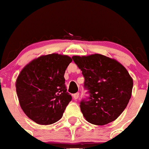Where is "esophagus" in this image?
Instances as JSON below:
<instances>
[{
	"instance_id": "obj_1",
	"label": "esophagus",
	"mask_w": 149,
	"mask_h": 149,
	"mask_svg": "<svg viewBox=\"0 0 149 149\" xmlns=\"http://www.w3.org/2000/svg\"><path fill=\"white\" fill-rule=\"evenodd\" d=\"M79 93H76L74 94L73 95V98L74 100H77V99H79Z\"/></svg>"
}]
</instances>
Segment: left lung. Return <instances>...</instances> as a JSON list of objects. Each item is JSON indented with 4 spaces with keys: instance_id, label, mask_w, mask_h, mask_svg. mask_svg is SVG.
Wrapping results in <instances>:
<instances>
[{
    "instance_id": "left-lung-1",
    "label": "left lung",
    "mask_w": 149,
    "mask_h": 149,
    "mask_svg": "<svg viewBox=\"0 0 149 149\" xmlns=\"http://www.w3.org/2000/svg\"><path fill=\"white\" fill-rule=\"evenodd\" d=\"M82 71L84 86L89 93L80 108L86 121L103 126L116 120L126 108L132 95L134 81L124 66L101 54L74 56Z\"/></svg>"
}]
</instances>
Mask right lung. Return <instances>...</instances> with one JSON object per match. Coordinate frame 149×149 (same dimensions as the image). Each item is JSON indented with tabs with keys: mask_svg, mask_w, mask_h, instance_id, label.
Returning a JSON list of instances; mask_svg holds the SVG:
<instances>
[{
	"mask_svg": "<svg viewBox=\"0 0 149 149\" xmlns=\"http://www.w3.org/2000/svg\"><path fill=\"white\" fill-rule=\"evenodd\" d=\"M71 61L66 55H43L27 63L18 75L15 87L20 107L36 123L50 125L62 118L72 99L64 79Z\"/></svg>",
	"mask_w": 149,
	"mask_h": 149,
	"instance_id": "add662e5",
	"label": "right lung"
}]
</instances>
